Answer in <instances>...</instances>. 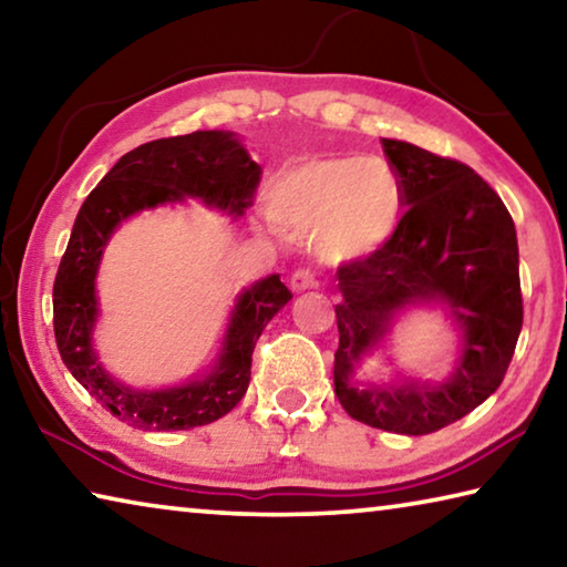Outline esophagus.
<instances>
[{"label":"esophagus","instance_id":"esophagus-1","mask_svg":"<svg viewBox=\"0 0 567 567\" xmlns=\"http://www.w3.org/2000/svg\"><path fill=\"white\" fill-rule=\"evenodd\" d=\"M290 287L295 292H302V290H310V287H318V277L310 270V267H300V270H295L290 277Z\"/></svg>","mask_w":567,"mask_h":567}]
</instances>
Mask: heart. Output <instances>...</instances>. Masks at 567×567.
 Listing matches in <instances>:
<instances>
[{
    "instance_id": "b5f03b06",
    "label": "heart",
    "mask_w": 567,
    "mask_h": 567,
    "mask_svg": "<svg viewBox=\"0 0 567 567\" xmlns=\"http://www.w3.org/2000/svg\"><path fill=\"white\" fill-rule=\"evenodd\" d=\"M267 213L287 235H315L324 260H354L398 229L400 182L380 157H307L277 172Z\"/></svg>"
}]
</instances>
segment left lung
Returning <instances> with one entry per match:
<instances>
[{
	"mask_svg": "<svg viewBox=\"0 0 567 567\" xmlns=\"http://www.w3.org/2000/svg\"><path fill=\"white\" fill-rule=\"evenodd\" d=\"M408 213L385 245L338 267L340 348L334 395L352 420L400 435H427L465 417L501 388L523 328L513 217L475 169L382 140ZM445 301L464 328V354L440 386L406 383L358 391L353 364L408 303Z\"/></svg>",
	"mask_w": 567,
	"mask_h": 567,
	"instance_id": "1",
	"label": "left lung"
}]
</instances>
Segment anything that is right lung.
Here are the masks:
<instances>
[{"instance_id":"right-lung-1","label":"right lung","mask_w":567,"mask_h":567,"mask_svg":"<svg viewBox=\"0 0 567 567\" xmlns=\"http://www.w3.org/2000/svg\"><path fill=\"white\" fill-rule=\"evenodd\" d=\"M260 175V165L249 159L233 132H192L127 152L80 207L54 277V338L74 380L127 425L159 433L209 425L227 415L247 392L257 338L292 300V292L280 275H270L239 295L217 368L203 382L157 392L132 390L114 382L92 350L97 320L94 277L104 245L117 225L140 209L185 197H199L239 217L252 205Z\"/></svg>"}]
</instances>
